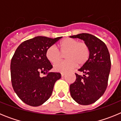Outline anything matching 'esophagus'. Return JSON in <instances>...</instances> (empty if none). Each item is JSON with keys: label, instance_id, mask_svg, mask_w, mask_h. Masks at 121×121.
<instances>
[{"label": "esophagus", "instance_id": "1", "mask_svg": "<svg viewBox=\"0 0 121 121\" xmlns=\"http://www.w3.org/2000/svg\"><path fill=\"white\" fill-rule=\"evenodd\" d=\"M65 75V73H61V76L63 77Z\"/></svg>", "mask_w": 121, "mask_h": 121}]
</instances>
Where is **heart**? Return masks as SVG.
<instances>
[{
  "mask_svg": "<svg viewBox=\"0 0 121 121\" xmlns=\"http://www.w3.org/2000/svg\"><path fill=\"white\" fill-rule=\"evenodd\" d=\"M60 52L55 47L51 46L47 50L46 57L52 64H56L65 55L67 59L65 61L57 63L54 66V70L57 72H67L79 66L85 65L89 59L90 50L84 42L71 38H66L58 45Z\"/></svg>",
  "mask_w": 121,
  "mask_h": 121,
  "instance_id": "obj_1",
  "label": "heart"
}]
</instances>
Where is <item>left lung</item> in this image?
<instances>
[{
  "mask_svg": "<svg viewBox=\"0 0 121 121\" xmlns=\"http://www.w3.org/2000/svg\"><path fill=\"white\" fill-rule=\"evenodd\" d=\"M70 37L83 40L90 50L87 62L78 70L84 74L75 73V82L70 86V95L79 104H91L102 96L107 86L111 68L110 53L104 42L93 35L82 33Z\"/></svg>",
  "mask_w": 121,
  "mask_h": 121,
  "instance_id": "1",
  "label": "left lung"
}]
</instances>
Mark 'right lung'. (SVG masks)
Returning a JSON list of instances; mask_svg holds the SVG:
<instances>
[{
	"label": "right lung",
	"mask_w": 121,
	"mask_h": 121,
	"mask_svg": "<svg viewBox=\"0 0 121 121\" xmlns=\"http://www.w3.org/2000/svg\"><path fill=\"white\" fill-rule=\"evenodd\" d=\"M62 37L36 36L23 42L11 61V77L14 91L21 100L30 106L43 104L51 96L59 73L50 72L53 66L47 59L46 51ZM40 73H46L40 77Z\"/></svg>",
	"instance_id": "obj_1"
}]
</instances>
